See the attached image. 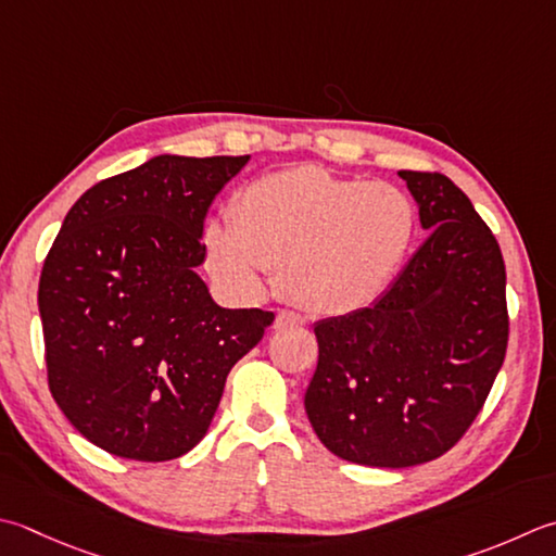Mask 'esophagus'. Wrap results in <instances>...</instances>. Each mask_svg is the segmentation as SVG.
<instances>
[{
  "mask_svg": "<svg viewBox=\"0 0 556 556\" xmlns=\"http://www.w3.org/2000/svg\"><path fill=\"white\" fill-rule=\"evenodd\" d=\"M306 320L301 318L299 313H293V311H279L277 313V318H275V328H299V325H303Z\"/></svg>",
  "mask_w": 556,
  "mask_h": 556,
  "instance_id": "1",
  "label": "esophagus"
}]
</instances>
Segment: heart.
Listing matches in <instances>:
<instances>
[{"mask_svg":"<svg viewBox=\"0 0 556 556\" xmlns=\"http://www.w3.org/2000/svg\"><path fill=\"white\" fill-rule=\"evenodd\" d=\"M415 231V202L397 185L299 166L245 182L228 219L204 224L202 257L228 291L257 293L267 267H277L289 301L342 315L383 291Z\"/></svg>","mask_w":556,"mask_h":556,"instance_id":"b5f03b06","label":"heart"}]
</instances>
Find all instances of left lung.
<instances>
[{"label": "left lung", "mask_w": 556, "mask_h": 556, "mask_svg": "<svg viewBox=\"0 0 556 556\" xmlns=\"http://www.w3.org/2000/svg\"><path fill=\"white\" fill-rule=\"evenodd\" d=\"M431 236L371 308L315 325L306 412L337 458H441L480 415L508 346L506 265L470 198L443 173L400 170Z\"/></svg>", "instance_id": "8db88e82"}]
</instances>
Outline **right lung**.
Segmentation results:
<instances>
[{"label":"right lung","instance_id":"obj_1","mask_svg":"<svg viewBox=\"0 0 556 556\" xmlns=\"http://www.w3.org/2000/svg\"><path fill=\"white\" fill-rule=\"evenodd\" d=\"M248 156H156L74 202L40 271L50 393L117 458L163 463L198 445L226 376L271 311L216 306L202 265L206 210Z\"/></svg>","mask_w":556,"mask_h":556}]
</instances>
